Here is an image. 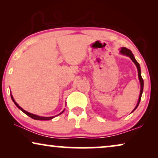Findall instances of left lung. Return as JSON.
<instances>
[{
	"mask_svg": "<svg viewBox=\"0 0 158 158\" xmlns=\"http://www.w3.org/2000/svg\"><path fill=\"white\" fill-rule=\"evenodd\" d=\"M120 53L122 54V55H126V56H128V57H130V59L132 60V62L134 63L135 64V65L137 66V70H138V77H139V82H140V86H141V88H140V94H139V100H138V102H137V104L136 106V107L135 108V109L133 110L132 111L133 112L135 110L137 109L138 106L139 104V102L140 101H141V97H142V92H143V87H144V81H143V79H142V75H141V69H140V66H139V64L138 63L137 60H135V57H134L133 54L129 50V49L126 48V47H122V49H121V51H120Z\"/></svg>",
	"mask_w": 158,
	"mask_h": 158,
	"instance_id": "obj_1",
	"label": "left lung"
}]
</instances>
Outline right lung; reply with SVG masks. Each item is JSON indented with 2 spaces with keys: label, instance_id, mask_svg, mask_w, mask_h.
I'll return each instance as SVG.
<instances>
[{
  "label": "right lung",
  "instance_id": "1",
  "mask_svg": "<svg viewBox=\"0 0 158 158\" xmlns=\"http://www.w3.org/2000/svg\"><path fill=\"white\" fill-rule=\"evenodd\" d=\"M10 97H11V99H12V101H14V103H15V105L17 107L19 108V109L20 110H21V111H22L23 113L24 114H27V116H29V117H31V118H34V119H36V120H51V119H52L53 118H55V116H58V115H60V114H62L63 113V111H64V110H63V111H62L61 113L60 114H58V115H57V116H50V117H44V116H37V115H35V114H31V113H29V112H28V111H25V110H23L22 108H21L20 106H19V104L18 103H17L16 101H15V100L14 99V97H13V96L11 94H10Z\"/></svg>",
  "mask_w": 158,
  "mask_h": 158
}]
</instances>
